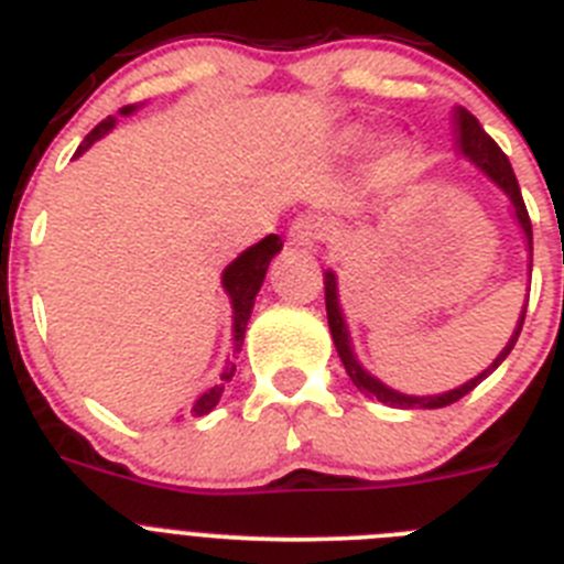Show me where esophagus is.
Segmentation results:
<instances>
[{
	"label": "esophagus",
	"instance_id": "1",
	"mask_svg": "<svg viewBox=\"0 0 564 564\" xmlns=\"http://www.w3.org/2000/svg\"><path fill=\"white\" fill-rule=\"evenodd\" d=\"M327 237V223L316 214H302L299 220H293L291 231H288V242L296 248H313L316 242Z\"/></svg>",
	"mask_w": 564,
	"mask_h": 564
}]
</instances>
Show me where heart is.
<instances>
[{
  "label": "heart",
  "instance_id": "1",
  "mask_svg": "<svg viewBox=\"0 0 564 564\" xmlns=\"http://www.w3.org/2000/svg\"><path fill=\"white\" fill-rule=\"evenodd\" d=\"M361 141H364L361 132H356V129H352V132H344V138H341L344 147H358Z\"/></svg>",
  "mask_w": 564,
  "mask_h": 564
}]
</instances>
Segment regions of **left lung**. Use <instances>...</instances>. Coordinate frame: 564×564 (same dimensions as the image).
Here are the masks:
<instances>
[{
	"mask_svg": "<svg viewBox=\"0 0 564 564\" xmlns=\"http://www.w3.org/2000/svg\"><path fill=\"white\" fill-rule=\"evenodd\" d=\"M455 123H457V141H460L463 154H466V158L471 163H477V166H480L482 172H486L488 177H491V181H495L497 186H500L502 192L508 194V197H511V203H514V212H517V220H520L522 231H525L528 248H531V239H534V237H531V217H528L525 200H522V194H520V183H517L514 169H511V163H508L506 152H502V149L497 147L495 141H491V134H488L486 129L480 127V121H477L475 115L468 112V109H463V107L455 109ZM531 251H534V248H531ZM325 305H327V322H330L333 344H336V350H338V356H341L344 370H347L350 381L356 383V387L361 392H367V395L378 398V401H381V403H390V406H398V410H437V406H449V403L460 401L463 395H468V392L475 390L477 383H480L482 378L488 376V372L500 367L502 358H506L508 352L514 350V344H517V338H520V330H522V322H525V311H522L520 325H517V330H514V336H511V341L506 344V350H502L500 356L495 358V364H491L488 370H482L480 376L471 378V381L463 383V387H457V390L443 392V395L417 398V395H401V392L390 390V387H383L381 381H376V378H372L370 372L361 370V364H358L356 356H352L350 336H347V327H344L341 311H338L336 276H333L330 271L325 273Z\"/></svg>",
	"mask_w": 564,
	"mask_h": 564,
	"instance_id": "8db88e82",
	"label": "left lung"
}]
</instances>
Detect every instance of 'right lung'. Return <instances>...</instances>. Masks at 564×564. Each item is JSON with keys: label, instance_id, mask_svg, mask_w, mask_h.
Returning a JSON list of instances; mask_svg holds the SVG:
<instances>
[{"label": "right lung", "instance_id": "1", "mask_svg": "<svg viewBox=\"0 0 564 564\" xmlns=\"http://www.w3.org/2000/svg\"><path fill=\"white\" fill-rule=\"evenodd\" d=\"M129 112H132V107L121 109V115H129ZM112 127H115V118L109 115V118H104V121L98 123V127L93 129L87 138H84V143L78 147L76 154L87 152V149L93 147V143L101 138V134H107ZM279 251H282V239H279L276 234H268L262 242L251 246L246 253H239L231 265L226 268V273H223V285H226L228 296H231V305H234V350H239V347H242L248 318H251L253 299H257V291L262 288V279H265V271H268V265H271V259L276 257ZM234 370H237V367H234V364H228L220 376V383H214L212 390H206L200 398H197V401H194V406H192L194 415H206V412H212L214 406H217L223 390H226V381H231Z\"/></svg>", "mask_w": 564, "mask_h": 564}]
</instances>
